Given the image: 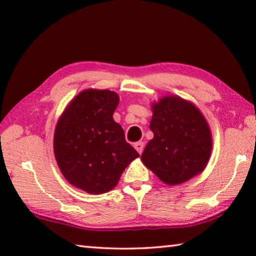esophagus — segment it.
<instances>
[{"label": "esophagus", "mask_w": 256, "mask_h": 256, "mask_svg": "<svg viewBox=\"0 0 256 256\" xmlns=\"http://www.w3.org/2000/svg\"><path fill=\"white\" fill-rule=\"evenodd\" d=\"M134 148H136L138 152L141 154L142 151H144V142H136V144H134Z\"/></svg>", "instance_id": "1"}]
</instances>
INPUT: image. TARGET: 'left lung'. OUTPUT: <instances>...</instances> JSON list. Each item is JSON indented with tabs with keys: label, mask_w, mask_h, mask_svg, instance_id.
<instances>
[{
	"label": "left lung",
	"mask_w": 256,
	"mask_h": 256,
	"mask_svg": "<svg viewBox=\"0 0 256 256\" xmlns=\"http://www.w3.org/2000/svg\"><path fill=\"white\" fill-rule=\"evenodd\" d=\"M150 130L154 138L141 160L167 185H178L204 170L212 150L206 120L193 102L180 96H164L152 102Z\"/></svg>",
	"instance_id": "obj_1"
}]
</instances>
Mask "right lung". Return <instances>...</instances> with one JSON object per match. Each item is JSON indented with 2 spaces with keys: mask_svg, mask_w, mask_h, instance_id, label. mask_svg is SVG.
Wrapping results in <instances>:
<instances>
[{
  "mask_svg": "<svg viewBox=\"0 0 256 256\" xmlns=\"http://www.w3.org/2000/svg\"><path fill=\"white\" fill-rule=\"evenodd\" d=\"M118 102L115 92L86 89L72 99L56 124L54 154L60 170L71 185L89 194L110 192L138 157L112 118Z\"/></svg>",
  "mask_w": 256,
  "mask_h": 256,
  "instance_id": "right-lung-1",
  "label": "right lung"
}]
</instances>
